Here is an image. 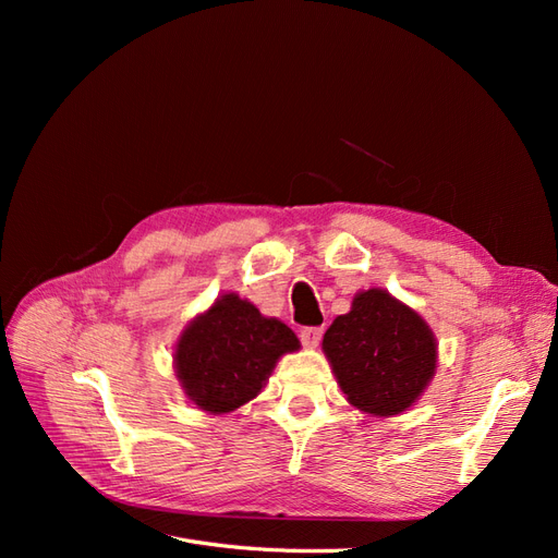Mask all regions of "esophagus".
Masks as SVG:
<instances>
[{
	"mask_svg": "<svg viewBox=\"0 0 558 558\" xmlns=\"http://www.w3.org/2000/svg\"><path fill=\"white\" fill-rule=\"evenodd\" d=\"M320 335H324V330H320V328H302L300 340L307 349H316L318 342H320Z\"/></svg>",
	"mask_w": 558,
	"mask_h": 558,
	"instance_id": "34e87169",
	"label": "esophagus"
}]
</instances>
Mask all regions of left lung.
Returning a JSON list of instances; mask_svg holds the SVG:
<instances>
[{"mask_svg": "<svg viewBox=\"0 0 558 558\" xmlns=\"http://www.w3.org/2000/svg\"><path fill=\"white\" fill-rule=\"evenodd\" d=\"M320 347L347 402L373 416L408 412L437 369V337L426 318L384 289L353 295Z\"/></svg>", "mask_w": 558, "mask_h": 558, "instance_id": "left-lung-1", "label": "left lung"}]
</instances>
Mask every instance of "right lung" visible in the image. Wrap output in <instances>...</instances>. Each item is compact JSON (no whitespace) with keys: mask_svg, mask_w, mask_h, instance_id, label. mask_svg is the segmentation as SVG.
Wrapping results in <instances>:
<instances>
[{"mask_svg":"<svg viewBox=\"0 0 558 558\" xmlns=\"http://www.w3.org/2000/svg\"><path fill=\"white\" fill-rule=\"evenodd\" d=\"M295 351L300 340L283 320L223 293L181 330L172 359L185 398L207 414H228L256 398L279 359Z\"/></svg>","mask_w":558,"mask_h":558,"instance_id":"obj_1","label":"right lung"}]
</instances>
